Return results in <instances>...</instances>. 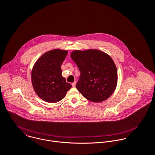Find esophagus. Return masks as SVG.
Masks as SVG:
<instances>
[{
	"label": "esophagus",
	"instance_id": "1",
	"mask_svg": "<svg viewBox=\"0 0 155 155\" xmlns=\"http://www.w3.org/2000/svg\"><path fill=\"white\" fill-rule=\"evenodd\" d=\"M76 82H73V83L71 84V85H72L73 87H74L76 86Z\"/></svg>",
	"mask_w": 155,
	"mask_h": 155
}]
</instances>
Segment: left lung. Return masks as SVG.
Here are the masks:
<instances>
[{
  "label": "left lung",
  "instance_id": "1",
  "mask_svg": "<svg viewBox=\"0 0 155 155\" xmlns=\"http://www.w3.org/2000/svg\"><path fill=\"white\" fill-rule=\"evenodd\" d=\"M70 57L81 72L76 87L89 101L99 103L108 99L117 84L116 64L107 53L97 49L75 50Z\"/></svg>",
  "mask_w": 155,
  "mask_h": 155
}]
</instances>
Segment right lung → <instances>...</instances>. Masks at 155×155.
Instances as JSON below:
<instances>
[{"label":"right lung","mask_w":155,"mask_h":155,"mask_svg":"<svg viewBox=\"0 0 155 155\" xmlns=\"http://www.w3.org/2000/svg\"><path fill=\"white\" fill-rule=\"evenodd\" d=\"M68 51L55 49L46 52L33 67L31 78L36 94L42 100L50 103L63 99L71 85L61 75V66Z\"/></svg>","instance_id":"right-lung-1"}]
</instances>
